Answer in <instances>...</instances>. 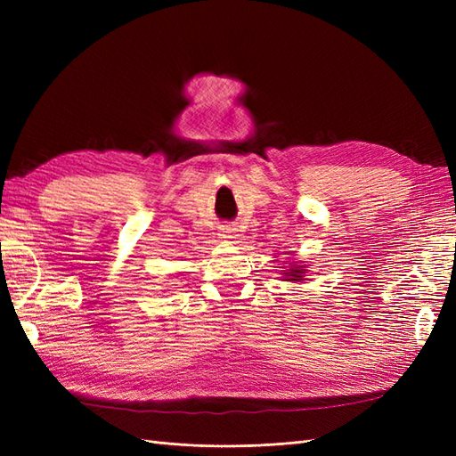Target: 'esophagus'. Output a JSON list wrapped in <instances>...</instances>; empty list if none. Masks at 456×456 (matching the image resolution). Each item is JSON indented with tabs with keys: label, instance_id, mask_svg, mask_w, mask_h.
Masks as SVG:
<instances>
[{
	"label": "esophagus",
	"instance_id": "1",
	"mask_svg": "<svg viewBox=\"0 0 456 456\" xmlns=\"http://www.w3.org/2000/svg\"><path fill=\"white\" fill-rule=\"evenodd\" d=\"M218 236L223 240H233V238H236V230L230 228V226H223V228H220Z\"/></svg>",
	"mask_w": 456,
	"mask_h": 456
}]
</instances>
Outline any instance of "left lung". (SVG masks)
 <instances>
[{"instance_id": "1", "label": "left lung", "mask_w": 456, "mask_h": 456, "mask_svg": "<svg viewBox=\"0 0 456 456\" xmlns=\"http://www.w3.org/2000/svg\"><path fill=\"white\" fill-rule=\"evenodd\" d=\"M283 278L285 281H305V273H306V266L302 265H291L289 270H283Z\"/></svg>"}]
</instances>
